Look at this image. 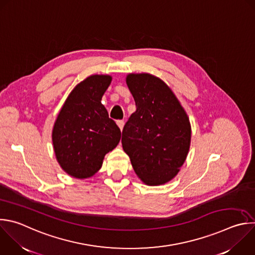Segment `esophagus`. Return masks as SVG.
I'll use <instances>...</instances> for the list:
<instances>
[{"instance_id": "obj_1", "label": "esophagus", "mask_w": 255, "mask_h": 255, "mask_svg": "<svg viewBox=\"0 0 255 255\" xmlns=\"http://www.w3.org/2000/svg\"><path fill=\"white\" fill-rule=\"evenodd\" d=\"M117 125H118V127L120 128V130L122 131L123 126H124V121H123V120H118V121H117Z\"/></svg>"}]
</instances>
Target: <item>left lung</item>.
I'll use <instances>...</instances> for the list:
<instances>
[{
    "instance_id": "8db88e82",
    "label": "left lung",
    "mask_w": 255,
    "mask_h": 255,
    "mask_svg": "<svg viewBox=\"0 0 255 255\" xmlns=\"http://www.w3.org/2000/svg\"><path fill=\"white\" fill-rule=\"evenodd\" d=\"M136 111L122 131V146L137 176L147 185L170 181L188 154L191 127L171 89L150 74L126 78Z\"/></svg>"
}]
</instances>
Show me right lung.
Here are the masks:
<instances>
[{
  "label": "right lung",
  "instance_id": "obj_1",
  "mask_svg": "<svg viewBox=\"0 0 255 255\" xmlns=\"http://www.w3.org/2000/svg\"><path fill=\"white\" fill-rule=\"evenodd\" d=\"M111 80L108 75H93L79 83L55 122L52 138L57 160L75 178L93 176L120 141L121 131L101 103Z\"/></svg>",
  "mask_w": 255,
  "mask_h": 255
}]
</instances>
